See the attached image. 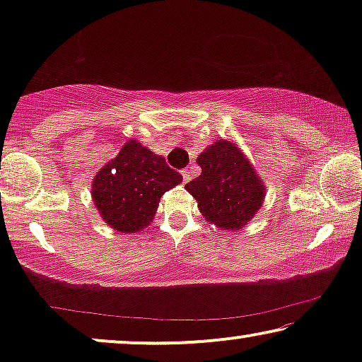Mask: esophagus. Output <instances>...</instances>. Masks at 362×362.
Instances as JSON below:
<instances>
[{
    "mask_svg": "<svg viewBox=\"0 0 362 362\" xmlns=\"http://www.w3.org/2000/svg\"><path fill=\"white\" fill-rule=\"evenodd\" d=\"M181 175H182V181H185V182L191 181V171L189 170H182Z\"/></svg>",
    "mask_w": 362,
    "mask_h": 362,
    "instance_id": "34e87169",
    "label": "esophagus"
}]
</instances>
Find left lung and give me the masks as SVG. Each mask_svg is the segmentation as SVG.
<instances>
[{
    "instance_id": "left-lung-1",
    "label": "left lung",
    "mask_w": 362,
    "mask_h": 362,
    "mask_svg": "<svg viewBox=\"0 0 362 362\" xmlns=\"http://www.w3.org/2000/svg\"><path fill=\"white\" fill-rule=\"evenodd\" d=\"M201 176L185 186L197 207L219 229L239 230L264 204L265 186L234 143L219 140L197 156Z\"/></svg>"
}]
</instances>
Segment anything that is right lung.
I'll return each instance as SVG.
<instances>
[{
    "instance_id": "1",
    "label": "right lung",
    "mask_w": 362,
    "mask_h": 362,
    "mask_svg": "<svg viewBox=\"0 0 362 362\" xmlns=\"http://www.w3.org/2000/svg\"><path fill=\"white\" fill-rule=\"evenodd\" d=\"M181 181L182 176L165 158L140 141L128 140L93 177L92 199L105 224L133 234L151 224L161 196Z\"/></svg>"
}]
</instances>
